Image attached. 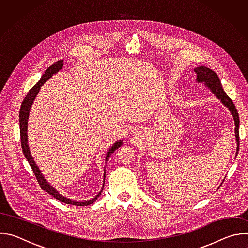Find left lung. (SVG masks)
Instances as JSON below:
<instances>
[{
  "label": "left lung",
  "mask_w": 248,
  "mask_h": 248,
  "mask_svg": "<svg viewBox=\"0 0 248 248\" xmlns=\"http://www.w3.org/2000/svg\"><path fill=\"white\" fill-rule=\"evenodd\" d=\"M194 72L197 75V78H196L197 82L199 83L204 82V84L219 100H221V102L226 106V107L229 109V111L231 112V114L232 115L234 120V125H235L234 135H235L236 145H237L236 147V155H237L238 149H239V117L233 102L224 91L220 78L214 70H212L209 67H206L204 65H201L194 68Z\"/></svg>",
  "instance_id": "obj_1"
}]
</instances>
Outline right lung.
<instances>
[{"instance_id": "right-lung-1", "label": "right lung", "mask_w": 248, "mask_h": 248, "mask_svg": "<svg viewBox=\"0 0 248 248\" xmlns=\"http://www.w3.org/2000/svg\"><path fill=\"white\" fill-rule=\"evenodd\" d=\"M63 65V60H60L57 62L53 63L51 66H49L46 72L43 74V76L41 77L40 80L35 84L27 93L26 97L24 98L22 104H21V107L19 110V128H20V142H21V148H22V152L24 154V157L26 158V160L28 161L35 176H36L37 182L40 186V187L47 191L50 195H52L53 197H55L56 199L60 200L61 202L66 203V204H70V205H76V206H87L92 204L94 201H96V199L100 196L103 187L101 189V191L92 199L90 200H86V201H78V200H73V199H68L62 195H61L52 186L49 185V183L46 181V179L44 178V175L42 174L41 170H39L38 166L35 163L33 157L31 156L30 150H29V146H28V138H27V124H28V117H29V112H30V108L33 104V101L36 98L40 87L49 79L52 78L53 75L57 74L59 70H61L62 68ZM123 145V139H120L117 142L108 150L107 154H106V161H108V159L111 157V155L121 146ZM106 169H104V179H105V174H106ZM105 182V180L103 181ZM104 184V183H103ZM104 186V185H103Z\"/></svg>"}]
</instances>
